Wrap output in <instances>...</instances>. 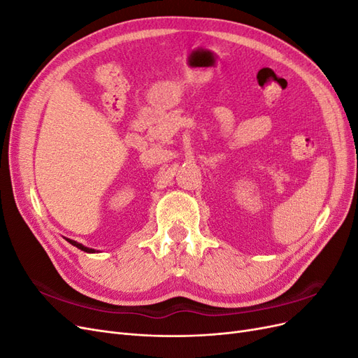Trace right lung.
Wrapping results in <instances>:
<instances>
[{
    "mask_svg": "<svg viewBox=\"0 0 358 358\" xmlns=\"http://www.w3.org/2000/svg\"><path fill=\"white\" fill-rule=\"evenodd\" d=\"M73 246H76V248H79V249H82V251H85V252H95L94 249H91V248H86V246H83V245H80V243H78V242H74V241H70V239H67Z\"/></svg>",
    "mask_w": 358,
    "mask_h": 358,
    "instance_id": "1",
    "label": "right lung"
}]
</instances>
